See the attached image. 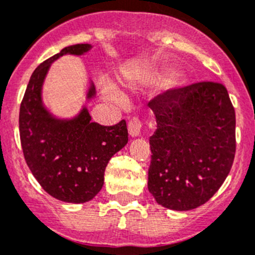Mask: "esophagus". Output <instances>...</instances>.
<instances>
[{
    "label": "esophagus",
    "mask_w": 255,
    "mask_h": 255,
    "mask_svg": "<svg viewBox=\"0 0 255 255\" xmlns=\"http://www.w3.org/2000/svg\"><path fill=\"white\" fill-rule=\"evenodd\" d=\"M141 128H142L141 121H140L137 118H132L131 120L129 121V125H128L130 136H132V137L139 136L140 131H141Z\"/></svg>",
    "instance_id": "esophagus-1"
}]
</instances>
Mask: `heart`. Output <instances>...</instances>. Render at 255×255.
Returning <instances> with one entry per match:
<instances>
[{
    "mask_svg": "<svg viewBox=\"0 0 255 255\" xmlns=\"http://www.w3.org/2000/svg\"><path fill=\"white\" fill-rule=\"evenodd\" d=\"M105 94L106 96H109L113 100H121L120 93H119L115 87L111 86V85H105Z\"/></svg>",
    "mask_w": 255,
    "mask_h": 255,
    "instance_id": "1",
    "label": "heart"
}]
</instances>
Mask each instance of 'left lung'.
Wrapping results in <instances>:
<instances>
[{
    "label": "left lung",
    "instance_id": "1",
    "mask_svg": "<svg viewBox=\"0 0 255 255\" xmlns=\"http://www.w3.org/2000/svg\"><path fill=\"white\" fill-rule=\"evenodd\" d=\"M156 119L150 136L147 189L157 204L191 210L227 179L235 155V111L224 85L198 82L149 103Z\"/></svg>",
    "mask_w": 255,
    "mask_h": 255
}]
</instances>
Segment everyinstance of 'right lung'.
<instances>
[{
  "mask_svg": "<svg viewBox=\"0 0 255 255\" xmlns=\"http://www.w3.org/2000/svg\"><path fill=\"white\" fill-rule=\"evenodd\" d=\"M91 47L67 46L38 65L20 108L21 145L31 173L46 193L74 204L89 202L101 190L109 160L129 140L125 120L114 126L93 123L86 106L74 118L59 119L43 105L42 86L51 64L64 55L81 56ZM95 95L90 82L86 100Z\"/></svg>",
  "mask_w": 255,
  "mask_h": 255,
  "instance_id": "add662e5",
  "label": "right lung"
}]
</instances>
